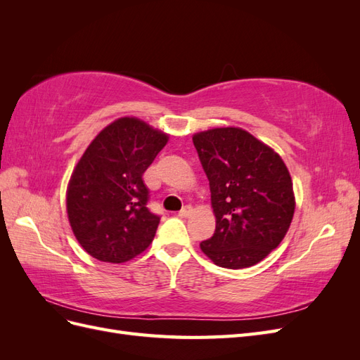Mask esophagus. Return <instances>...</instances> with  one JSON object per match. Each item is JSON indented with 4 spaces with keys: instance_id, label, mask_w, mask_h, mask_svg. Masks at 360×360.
<instances>
[{
    "instance_id": "1",
    "label": "esophagus",
    "mask_w": 360,
    "mask_h": 360,
    "mask_svg": "<svg viewBox=\"0 0 360 360\" xmlns=\"http://www.w3.org/2000/svg\"><path fill=\"white\" fill-rule=\"evenodd\" d=\"M191 213H192V207H191V205H184L183 209L179 212V216L188 217V216H191Z\"/></svg>"
}]
</instances>
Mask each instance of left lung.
<instances>
[{
  "instance_id": "left-lung-1",
  "label": "left lung",
  "mask_w": 360,
  "mask_h": 360,
  "mask_svg": "<svg viewBox=\"0 0 360 360\" xmlns=\"http://www.w3.org/2000/svg\"><path fill=\"white\" fill-rule=\"evenodd\" d=\"M192 141L216 216L214 234L201 250L225 269L259 263L285 237L296 207L284 160L238 127L205 130Z\"/></svg>"
}]
</instances>
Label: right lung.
Returning a JSON list of instances; mask_svg holds the SVG:
<instances>
[{"label":"right lung","instance_id":"add662e5","mask_svg":"<svg viewBox=\"0 0 360 360\" xmlns=\"http://www.w3.org/2000/svg\"><path fill=\"white\" fill-rule=\"evenodd\" d=\"M168 135L135 117L106 126L85 150L68 188L76 240L105 263H124L153 242L160 216L147 207L146 169Z\"/></svg>","mask_w":360,"mask_h":360}]
</instances>
